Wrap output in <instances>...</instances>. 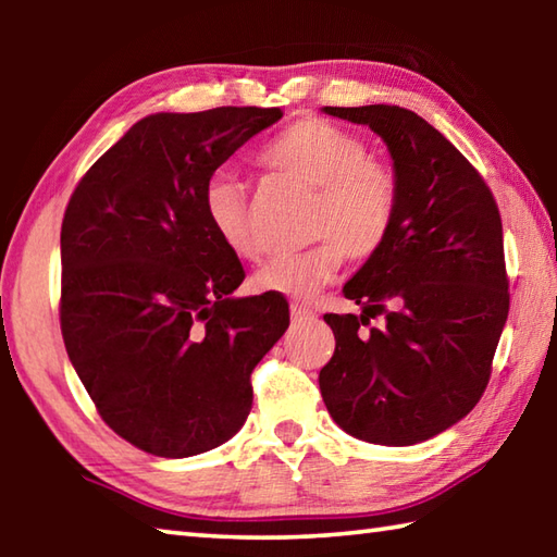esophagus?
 <instances>
[{
  "label": "esophagus",
  "mask_w": 557,
  "mask_h": 557,
  "mask_svg": "<svg viewBox=\"0 0 557 557\" xmlns=\"http://www.w3.org/2000/svg\"><path fill=\"white\" fill-rule=\"evenodd\" d=\"M289 314H292V322H307V319H314L312 309L301 307V305H292L289 307Z\"/></svg>",
  "instance_id": "obj_1"
}]
</instances>
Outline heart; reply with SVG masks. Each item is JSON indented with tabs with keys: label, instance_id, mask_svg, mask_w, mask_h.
<instances>
[{
	"label": "heart",
	"instance_id": "b5f03b06",
	"mask_svg": "<svg viewBox=\"0 0 557 557\" xmlns=\"http://www.w3.org/2000/svg\"><path fill=\"white\" fill-rule=\"evenodd\" d=\"M260 164L314 191L309 250L282 256L256 272L252 287L268 295L307 299L332 282L344 258L369 260L383 248L398 215V176L369 157L361 137L319 117L292 122L260 152ZM211 228L235 256L258 260L248 194L231 176H213L203 191Z\"/></svg>",
	"mask_w": 557,
	"mask_h": 557
}]
</instances>
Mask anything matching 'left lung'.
Instances as JSON below:
<instances>
[{"label": "left lung", "mask_w": 557, "mask_h": 557, "mask_svg": "<svg viewBox=\"0 0 557 557\" xmlns=\"http://www.w3.org/2000/svg\"><path fill=\"white\" fill-rule=\"evenodd\" d=\"M369 125L393 157L398 215L383 248L344 285L361 314H324L336 348L319 371L348 435L408 447L440 435L486 391L508 317L502 215L467 157L398 106L324 108ZM381 315V327H369Z\"/></svg>", "instance_id": "8db88e82"}]
</instances>
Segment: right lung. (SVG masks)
<instances>
[{
  "instance_id": "add662e5",
  "label": "right lung",
  "mask_w": 557,
  "mask_h": 557,
  "mask_svg": "<svg viewBox=\"0 0 557 557\" xmlns=\"http://www.w3.org/2000/svg\"><path fill=\"white\" fill-rule=\"evenodd\" d=\"M280 117V108L143 117L65 209V351L106 425L154 457L228 442L250 412L252 369L289 326L285 297H233L245 270L203 211L215 169Z\"/></svg>"
}]
</instances>
